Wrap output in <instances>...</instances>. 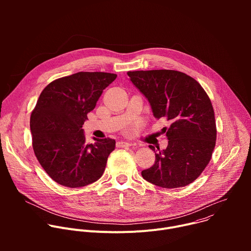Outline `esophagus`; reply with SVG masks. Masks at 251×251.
Returning <instances> with one entry per match:
<instances>
[{"instance_id":"esophagus-1","label":"esophagus","mask_w":251,"mask_h":251,"mask_svg":"<svg viewBox=\"0 0 251 251\" xmlns=\"http://www.w3.org/2000/svg\"><path fill=\"white\" fill-rule=\"evenodd\" d=\"M116 145L118 148H125V147H130L132 145V143L127 142V141H119V142H117Z\"/></svg>"}]
</instances>
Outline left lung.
<instances>
[{"instance_id": "left-lung-1", "label": "left lung", "mask_w": 251, "mask_h": 251, "mask_svg": "<svg viewBox=\"0 0 251 251\" xmlns=\"http://www.w3.org/2000/svg\"><path fill=\"white\" fill-rule=\"evenodd\" d=\"M127 75L148 99L154 117L171 123L164 128L168 147L159 149L155 164L142 171V176L166 189L188 186L202 173L216 146L217 127L209 97L196 79L181 71L138 70Z\"/></svg>"}]
</instances>
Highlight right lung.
<instances>
[{"mask_svg": "<svg viewBox=\"0 0 251 251\" xmlns=\"http://www.w3.org/2000/svg\"><path fill=\"white\" fill-rule=\"evenodd\" d=\"M117 75L77 73L50 82L41 93L30 115L35 157L57 184L80 188L101 177L115 140L94 139L87 144L82 125L103 90Z\"/></svg>", "mask_w": 251, "mask_h": 251, "instance_id": "right-lung-1", "label": "right lung"}]
</instances>
